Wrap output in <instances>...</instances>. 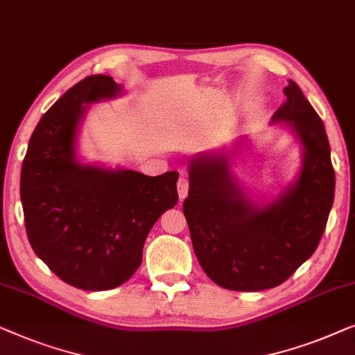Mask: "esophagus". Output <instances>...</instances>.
Segmentation results:
<instances>
[{
	"instance_id": "1",
	"label": "esophagus",
	"mask_w": 355,
	"mask_h": 355,
	"mask_svg": "<svg viewBox=\"0 0 355 355\" xmlns=\"http://www.w3.org/2000/svg\"><path fill=\"white\" fill-rule=\"evenodd\" d=\"M188 188H189L188 178H184V177L180 178L178 183H177V189H178V198L182 199V201L188 196Z\"/></svg>"
}]
</instances>
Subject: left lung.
I'll return each instance as SVG.
<instances>
[{
    "mask_svg": "<svg viewBox=\"0 0 355 355\" xmlns=\"http://www.w3.org/2000/svg\"><path fill=\"white\" fill-rule=\"evenodd\" d=\"M283 93L286 101L272 122H284L299 139L302 164L296 180L275 199L252 201L239 187L230 164L236 148L189 162L183 212L193 249L207 277L232 291H262L286 282L315 252L333 206L334 171L325 125L297 83L289 80Z\"/></svg>",
    "mask_w": 355,
    "mask_h": 355,
    "instance_id": "8db88e82",
    "label": "left lung"
}]
</instances>
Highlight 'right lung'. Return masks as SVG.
Here are the masks:
<instances>
[{
    "instance_id": "right-lung-1",
    "label": "right lung",
    "mask_w": 355,
    "mask_h": 355,
    "mask_svg": "<svg viewBox=\"0 0 355 355\" xmlns=\"http://www.w3.org/2000/svg\"><path fill=\"white\" fill-rule=\"evenodd\" d=\"M121 94L107 76L73 85L38 122L22 162L28 241L49 270L87 291L130 279L141 266L148 233L178 201L175 171L148 177L78 161V127L88 106Z\"/></svg>"
}]
</instances>
